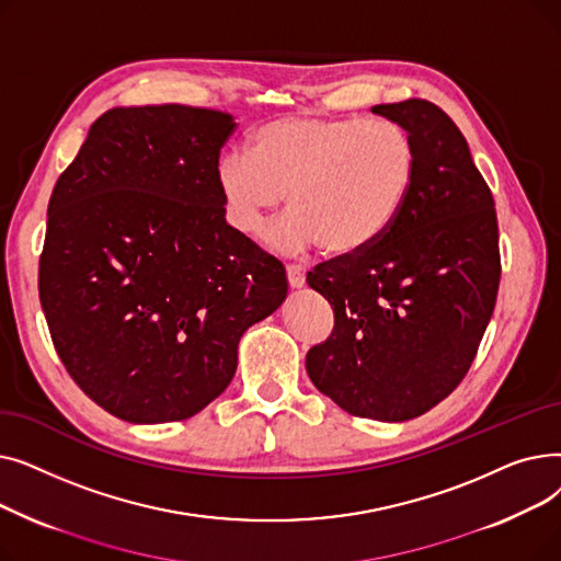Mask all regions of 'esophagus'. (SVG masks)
Here are the masks:
<instances>
[{"label": "esophagus", "instance_id": "obj_1", "mask_svg": "<svg viewBox=\"0 0 561 561\" xmlns=\"http://www.w3.org/2000/svg\"><path fill=\"white\" fill-rule=\"evenodd\" d=\"M286 277H288V284H290L293 288L305 286V277H307L305 265H300V263H288V265H286Z\"/></svg>", "mask_w": 561, "mask_h": 561}]
</instances>
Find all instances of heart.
<instances>
[{"label": "heart", "instance_id": "b5f03b06", "mask_svg": "<svg viewBox=\"0 0 561 561\" xmlns=\"http://www.w3.org/2000/svg\"><path fill=\"white\" fill-rule=\"evenodd\" d=\"M416 145L387 117L284 115L248 138L245 154L216 168L225 220L256 236L282 209L279 241L290 250L320 245L328 256H357L385 236L414 186Z\"/></svg>", "mask_w": 561, "mask_h": 561}]
</instances>
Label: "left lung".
<instances>
[{"instance_id": "1", "label": "left lung", "mask_w": 561, "mask_h": 561, "mask_svg": "<svg viewBox=\"0 0 561 561\" xmlns=\"http://www.w3.org/2000/svg\"><path fill=\"white\" fill-rule=\"evenodd\" d=\"M373 113L414 138V186L375 245L307 275L334 309L307 373L347 414L402 423L448 398L478 355L500 284L497 218L463 134L436 104Z\"/></svg>"}]
</instances>
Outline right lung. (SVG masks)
Segmentation results:
<instances>
[{"mask_svg": "<svg viewBox=\"0 0 561 561\" xmlns=\"http://www.w3.org/2000/svg\"><path fill=\"white\" fill-rule=\"evenodd\" d=\"M233 127L214 108H111L51 191L41 305L66 370L115 419L195 416L229 387L243 332L286 298L284 265L222 214Z\"/></svg>", "mask_w": 561, "mask_h": 561, "instance_id": "obj_1", "label": "right lung"}]
</instances>
